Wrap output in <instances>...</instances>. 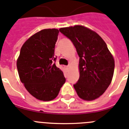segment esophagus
Listing matches in <instances>:
<instances>
[{"label": "esophagus", "mask_w": 129, "mask_h": 129, "mask_svg": "<svg viewBox=\"0 0 129 129\" xmlns=\"http://www.w3.org/2000/svg\"><path fill=\"white\" fill-rule=\"evenodd\" d=\"M70 66H70V65H69V66H66L67 70H69V69H70Z\"/></svg>", "instance_id": "esophagus-1"}]
</instances>
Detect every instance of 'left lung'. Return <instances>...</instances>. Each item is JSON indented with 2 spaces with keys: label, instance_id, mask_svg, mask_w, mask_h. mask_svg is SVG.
<instances>
[{
  "label": "left lung",
  "instance_id": "obj_1",
  "mask_svg": "<svg viewBox=\"0 0 129 129\" xmlns=\"http://www.w3.org/2000/svg\"><path fill=\"white\" fill-rule=\"evenodd\" d=\"M79 56V79L74 89L85 101H93L104 93L111 83L115 69L113 56L106 43L95 31L81 25L61 28Z\"/></svg>",
  "mask_w": 129,
  "mask_h": 129
}]
</instances>
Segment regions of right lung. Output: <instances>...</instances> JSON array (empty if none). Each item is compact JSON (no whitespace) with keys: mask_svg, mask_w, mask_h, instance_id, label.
Listing matches in <instances>:
<instances>
[{"mask_svg":"<svg viewBox=\"0 0 129 129\" xmlns=\"http://www.w3.org/2000/svg\"><path fill=\"white\" fill-rule=\"evenodd\" d=\"M58 34L56 28L36 32L24 43L16 61L21 82L30 94L40 101L55 99L66 82L63 72L54 63Z\"/></svg>","mask_w":129,"mask_h":129,"instance_id":"right-lung-1","label":"right lung"}]
</instances>
